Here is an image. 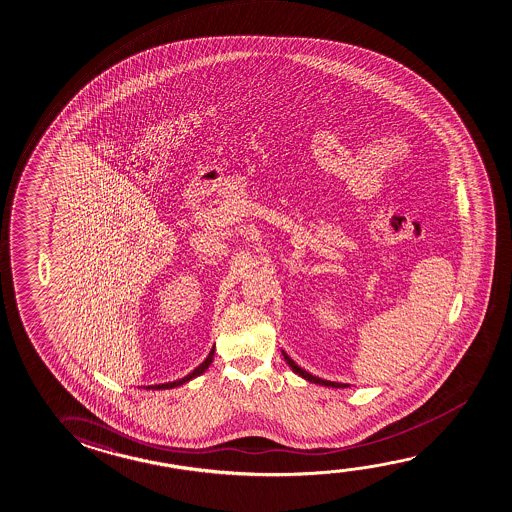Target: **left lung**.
Returning <instances> with one entry per match:
<instances>
[{
    "mask_svg": "<svg viewBox=\"0 0 512 512\" xmlns=\"http://www.w3.org/2000/svg\"><path fill=\"white\" fill-rule=\"evenodd\" d=\"M282 356L285 361H287V364H289L290 368H292V371L294 373H297L299 377H303L304 380H308V382H312V384H319V386H326V387H336V389H340V387H350L349 384H341V382H331V380H324V378L319 377H313L312 373H308V371L303 370L301 366H297L292 359H290L289 354L287 352H283L282 350Z\"/></svg>",
    "mask_w": 512,
    "mask_h": 512,
    "instance_id": "1",
    "label": "left lung"
}]
</instances>
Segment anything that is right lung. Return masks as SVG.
Segmentation results:
<instances>
[{"label":"right lung","instance_id":"obj_1","mask_svg":"<svg viewBox=\"0 0 512 512\" xmlns=\"http://www.w3.org/2000/svg\"><path fill=\"white\" fill-rule=\"evenodd\" d=\"M213 356H215V349H211L204 363L199 364L192 373H188V375H186L185 378H181V380H174V382H167V384H158V386H148L146 389H174V387L183 386L186 382H190L192 378L199 377L204 371L208 370L209 364L213 363Z\"/></svg>","mask_w":512,"mask_h":512}]
</instances>
